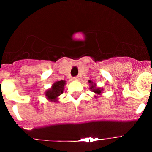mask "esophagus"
Wrapping results in <instances>:
<instances>
[{
	"instance_id": "1",
	"label": "esophagus",
	"mask_w": 152,
	"mask_h": 152,
	"mask_svg": "<svg viewBox=\"0 0 152 152\" xmlns=\"http://www.w3.org/2000/svg\"><path fill=\"white\" fill-rule=\"evenodd\" d=\"M79 79V76H75L74 78H73V80H76V81H78Z\"/></svg>"
}]
</instances>
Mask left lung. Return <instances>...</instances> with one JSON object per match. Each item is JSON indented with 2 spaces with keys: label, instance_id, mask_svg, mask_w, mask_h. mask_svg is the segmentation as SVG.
<instances>
[{
  "label": "left lung",
  "instance_id": "1",
  "mask_svg": "<svg viewBox=\"0 0 152 152\" xmlns=\"http://www.w3.org/2000/svg\"><path fill=\"white\" fill-rule=\"evenodd\" d=\"M89 84H90V90H91L92 92L95 93L97 95H101L102 93V91H103V89L99 88V87H96V85L95 83H93V82L89 80L88 81ZM95 97H97V96H96Z\"/></svg>",
  "mask_w": 152,
  "mask_h": 152
}]
</instances>
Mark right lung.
<instances>
[{
	"label": "right lung",
	"mask_w": 152,
	"mask_h": 152,
	"mask_svg": "<svg viewBox=\"0 0 152 152\" xmlns=\"http://www.w3.org/2000/svg\"><path fill=\"white\" fill-rule=\"evenodd\" d=\"M65 81H57L53 85H52L51 88L48 89L45 91V96L48 100L50 102H57V99L62 93L65 88Z\"/></svg>",
	"instance_id": "right-lung-1"
}]
</instances>
